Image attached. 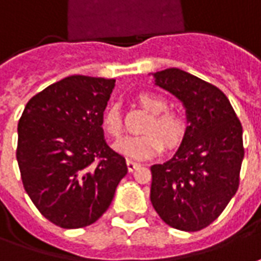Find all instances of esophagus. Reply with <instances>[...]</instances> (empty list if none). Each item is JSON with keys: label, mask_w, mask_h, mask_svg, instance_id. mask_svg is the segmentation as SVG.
Segmentation results:
<instances>
[{"label": "esophagus", "mask_w": 261, "mask_h": 261, "mask_svg": "<svg viewBox=\"0 0 261 261\" xmlns=\"http://www.w3.org/2000/svg\"><path fill=\"white\" fill-rule=\"evenodd\" d=\"M138 167H140V164H138V162L131 161V160H128V161H127V168H128V171H130V172H133V171L138 168Z\"/></svg>", "instance_id": "1"}]
</instances>
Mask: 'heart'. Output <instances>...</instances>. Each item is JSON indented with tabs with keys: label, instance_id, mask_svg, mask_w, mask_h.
<instances>
[{
	"label": "heart",
	"instance_id": "1",
	"mask_svg": "<svg viewBox=\"0 0 261 261\" xmlns=\"http://www.w3.org/2000/svg\"><path fill=\"white\" fill-rule=\"evenodd\" d=\"M138 101L152 114L144 124V133L137 136H125L114 144L117 152L131 160H147L161 152L164 148L163 139L167 147H175L181 143L187 128L185 121L176 113L164 112L167 109V101L161 96L154 93H141L138 96ZM101 125L106 133L114 138L121 134L123 121L117 103H112L106 107Z\"/></svg>",
	"mask_w": 261,
	"mask_h": 261
}]
</instances>
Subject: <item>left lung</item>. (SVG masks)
Here are the masks:
<instances>
[{
  "label": "left lung",
  "mask_w": 261,
  "mask_h": 261,
  "mask_svg": "<svg viewBox=\"0 0 261 261\" xmlns=\"http://www.w3.org/2000/svg\"><path fill=\"white\" fill-rule=\"evenodd\" d=\"M151 74L181 101L188 125L174 155L151 167L149 199L167 225L196 232L211 225L238 191L243 128L216 86L178 67Z\"/></svg>",
  "instance_id": "obj_1"
}]
</instances>
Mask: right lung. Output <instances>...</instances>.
<instances>
[{"instance_id": "add662e5", "label": "right lung", "mask_w": 261, "mask_h": 261, "mask_svg": "<svg viewBox=\"0 0 261 261\" xmlns=\"http://www.w3.org/2000/svg\"><path fill=\"white\" fill-rule=\"evenodd\" d=\"M114 86V79L69 76L34 96L19 118L16 161L23 188L38 211L65 229L99 219L128 171L101 127Z\"/></svg>"}]
</instances>
